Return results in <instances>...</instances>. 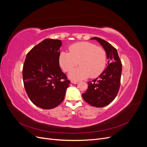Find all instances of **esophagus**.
Returning <instances> with one entry per match:
<instances>
[{
    "label": "esophagus",
    "mask_w": 147,
    "mask_h": 147,
    "mask_svg": "<svg viewBox=\"0 0 147 147\" xmlns=\"http://www.w3.org/2000/svg\"><path fill=\"white\" fill-rule=\"evenodd\" d=\"M71 83H73V84H77V83H78V82H77V81H74V80H72V81H71Z\"/></svg>",
    "instance_id": "esophagus-1"
}]
</instances>
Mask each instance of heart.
I'll list each match as a JSON object with an SVG mask.
<instances>
[{"label": "heart", "instance_id": "b5f03b06", "mask_svg": "<svg viewBox=\"0 0 147 147\" xmlns=\"http://www.w3.org/2000/svg\"><path fill=\"white\" fill-rule=\"evenodd\" d=\"M69 53L61 51L59 64L64 72H69L78 64L79 67L71 70L69 76L74 80L90 77L92 78L100 75L106 65V53L103 48L90 42L74 43L69 47Z\"/></svg>", "mask_w": 147, "mask_h": 147}]
</instances>
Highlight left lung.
Masks as SVG:
<instances>
[{"mask_svg":"<svg viewBox=\"0 0 147 147\" xmlns=\"http://www.w3.org/2000/svg\"><path fill=\"white\" fill-rule=\"evenodd\" d=\"M100 43L107 57V67L98 78L89 82L87 91L82 94L83 99L96 107H103L110 104L116 97L120 86L122 64L117 49L104 40L93 37Z\"/></svg>","mask_w":147,"mask_h":147,"instance_id":"8db88e82","label":"left lung"}]
</instances>
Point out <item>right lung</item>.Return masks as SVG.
Returning a JSON list of instances; mask_svg holds the SVG:
<instances>
[{
	"label": "right lung",
	"instance_id": "obj_1",
	"mask_svg": "<svg viewBox=\"0 0 147 147\" xmlns=\"http://www.w3.org/2000/svg\"><path fill=\"white\" fill-rule=\"evenodd\" d=\"M60 40L46 38L29 51L23 68L24 88L34 104L43 109L59 105L69 86L59 64Z\"/></svg>",
	"mask_w": 147,
	"mask_h": 147
}]
</instances>
